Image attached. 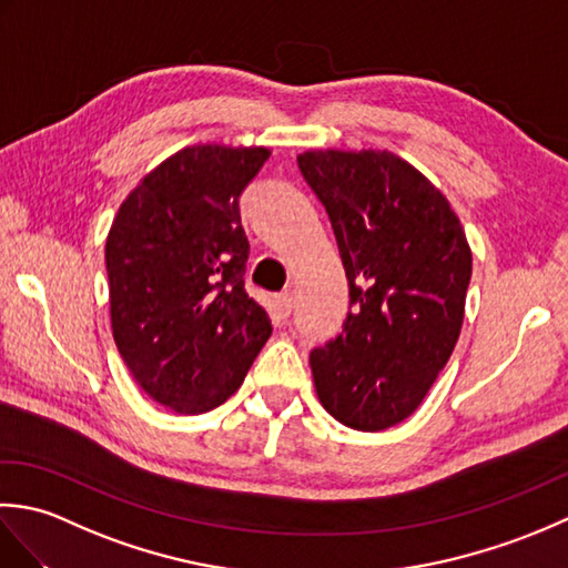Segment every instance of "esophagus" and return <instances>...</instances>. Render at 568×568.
Segmentation results:
<instances>
[{"label": "esophagus", "instance_id": "1", "mask_svg": "<svg viewBox=\"0 0 568 568\" xmlns=\"http://www.w3.org/2000/svg\"><path fill=\"white\" fill-rule=\"evenodd\" d=\"M275 303H277V310H281V315L287 317L293 312V293H281Z\"/></svg>", "mask_w": 568, "mask_h": 568}]
</instances>
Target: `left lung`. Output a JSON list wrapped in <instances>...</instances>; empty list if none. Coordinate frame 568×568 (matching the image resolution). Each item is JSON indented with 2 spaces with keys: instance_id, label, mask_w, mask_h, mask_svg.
I'll use <instances>...</instances> for the list:
<instances>
[{
  "instance_id": "obj_1",
  "label": "left lung",
  "mask_w": 568,
  "mask_h": 568,
  "mask_svg": "<svg viewBox=\"0 0 568 568\" xmlns=\"http://www.w3.org/2000/svg\"><path fill=\"white\" fill-rule=\"evenodd\" d=\"M297 165L348 281L342 334L310 354L320 403L352 429H388L425 400L456 346L466 234L442 192L388 151H307Z\"/></svg>"
}]
</instances>
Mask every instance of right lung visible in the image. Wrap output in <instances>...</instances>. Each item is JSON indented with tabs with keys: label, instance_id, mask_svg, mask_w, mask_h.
Segmentation results:
<instances>
[{
	"label": "right lung",
	"instance_id": "add662e5",
	"mask_svg": "<svg viewBox=\"0 0 568 568\" xmlns=\"http://www.w3.org/2000/svg\"><path fill=\"white\" fill-rule=\"evenodd\" d=\"M268 149L190 146L119 207L106 236L112 332L155 403L202 415L239 390L273 332L244 287L239 197Z\"/></svg>",
	"mask_w": 568,
	"mask_h": 568
}]
</instances>
